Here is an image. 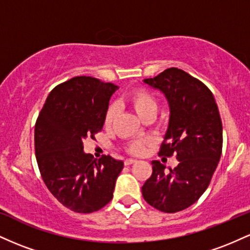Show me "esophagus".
Wrapping results in <instances>:
<instances>
[{
  "label": "esophagus",
  "instance_id": "obj_1",
  "mask_svg": "<svg viewBox=\"0 0 250 250\" xmlns=\"http://www.w3.org/2000/svg\"><path fill=\"white\" fill-rule=\"evenodd\" d=\"M135 162H137V160H135V159H127L125 161V166H130V165H133V163H135Z\"/></svg>",
  "mask_w": 250,
  "mask_h": 250
}]
</instances>
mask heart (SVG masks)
Instances as JSON below:
<instances>
[{
  "label": "heart",
  "instance_id": "1",
  "mask_svg": "<svg viewBox=\"0 0 250 250\" xmlns=\"http://www.w3.org/2000/svg\"><path fill=\"white\" fill-rule=\"evenodd\" d=\"M129 103L131 104V107L135 110V113L137 114L140 117L145 116L148 113H156L157 104L156 101L150 94L147 93L146 90H136L129 96ZM117 114V108L116 105H110L108 108L107 114L104 117V125H110L113 123L114 119H115ZM129 150L134 154H140L143 150V142L142 141H134L129 146Z\"/></svg>",
  "mask_w": 250,
  "mask_h": 250
}]
</instances>
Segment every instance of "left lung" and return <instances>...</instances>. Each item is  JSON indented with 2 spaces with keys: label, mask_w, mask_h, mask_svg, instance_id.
Here are the masks:
<instances>
[{
  "label": "left lung",
  "mask_w": 250,
  "mask_h": 250,
  "mask_svg": "<svg viewBox=\"0 0 250 250\" xmlns=\"http://www.w3.org/2000/svg\"><path fill=\"white\" fill-rule=\"evenodd\" d=\"M143 82L165 95L169 122L160 155L176 154L179 165L151 161L153 174L142 187L150 206L165 213H176L194 205L205 193L222 151V122L211 91L195 77L169 68Z\"/></svg>",
  "instance_id": "1"
}]
</instances>
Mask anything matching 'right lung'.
Here are the masks:
<instances>
[{
    "instance_id": "obj_1",
    "label": "right lung",
    "mask_w": 250,
    "mask_h": 250,
    "mask_svg": "<svg viewBox=\"0 0 250 250\" xmlns=\"http://www.w3.org/2000/svg\"><path fill=\"white\" fill-rule=\"evenodd\" d=\"M117 89L94 77H74L51 90L37 117L40 173L50 193L75 213H93L113 199L123 161L109 155L94 159L83 151V140L101 130Z\"/></svg>"
}]
</instances>
